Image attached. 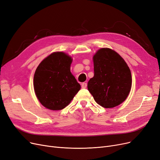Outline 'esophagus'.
I'll return each mask as SVG.
<instances>
[{"label":"esophagus","instance_id":"esophagus-1","mask_svg":"<svg viewBox=\"0 0 160 160\" xmlns=\"http://www.w3.org/2000/svg\"><path fill=\"white\" fill-rule=\"evenodd\" d=\"M87 86H88V83H82V88L85 89V88H87Z\"/></svg>","mask_w":160,"mask_h":160}]
</instances>
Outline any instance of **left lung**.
<instances>
[{"label":"left lung","mask_w":160,"mask_h":160,"mask_svg":"<svg viewBox=\"0 0 160 160\" xmlns=\"http://www.w3.org/2000/svg\"><path fill=\"white\" fill-rule=\"evenodd\" d=\"M94 77L88 89L95 102L105 108L122 104L132 88L131 71L124 59L109 48L98 49L93 56Z\"/></svg>","instance_id":"1"}]
</instances>
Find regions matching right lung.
Masks as SVG:
<instances>
[{
	"mask_svg": "<svg viewBox=\"0 0 160 160\" xmlns=\"http://www.w3.org/2000/svg\"><path fill=\"white\" fill-rule=\"evenodd\" d=\"M72 58L63 52L46 57L36 70L33 88L39 102L50 110L68 106L81 88L71 72Z\"/></svg>",
	"mask_w": 160,
	"mask_h": 160,
	"instance_id": "obj_1",
	"label": "right lung"
}]
</instances>
